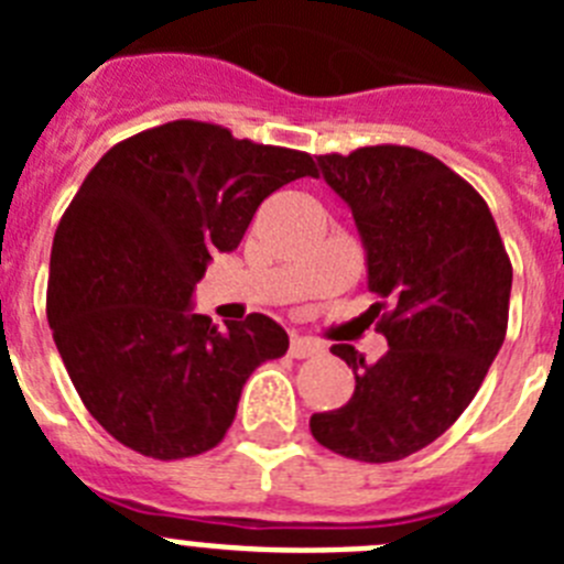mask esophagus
<instances>
[{
  "mask_svg": "<svg viewBox=\"0 0 564 564\" xmlns=\"http://www.w3.org/2000/svg\"><path fill=\"white\" fill-rule=\"evenodd\" d=\"M318 352H325V344L316 341L311 336H293L291 338V356L293 358H311L318 356Z\"/></svg>",
  "mask_w": 564,
  "mask_h": 564,
  "instance_id": "obj_1",
  "label": "esophagus"
}]
</instances>
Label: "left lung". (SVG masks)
Segmentation results:
<instances>
[{"label": "left lung", "mask_w": 564, "mask_h": 564, "mask_svg": "<svg viewBox=\"0 0 564 564\" xmlns=\"http://www.w3.org/2000/svg\"><path fill=\"white\" fill-rule=\"evenodd\" d=\"M327 186L352 212L367 285L390 350L364 364L333 344L356 376L344 406L316 412L325 449L361 463L415 455L449 430L480 390L508 327L511 259L477 188L412 147L318 154Z\"/></svg>", "instance_id": "obj_1"}]
</instances>
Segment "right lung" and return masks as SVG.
<instances>
[{"label": "right lung", "instance_id": "add662e5", "mask_svg": "<svg viewBox=\"0 0 564 564\" xmlns=\"http://www.w3.org/2000/svg\"><path fill=\"white\" fill-rule=\"evenodd\" d=\"M318 177L307 152L172 121L115 143L53 237L47 322L89 415L154 460L214 449L259 364L288 352L262 313L220 333L192 313L214 251H234L259 203Z\"/></svg>", "mask_w": 564, "mask_h": 564}]
</instances>
